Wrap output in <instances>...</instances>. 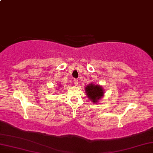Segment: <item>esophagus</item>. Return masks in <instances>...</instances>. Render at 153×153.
Returning <instances> with one entry per match:
<instances>
[{"instance_id":"34e87169","label":"esophagus","mask_w":153,"mask_h":153,"mask_svg":"<svg viewBox=\"0 0 153 153\" xmlns=\"http://www.w3.org/2000/svg\"><path fill=\"white\" fill-rule=\"evenodd\" d=\"M74 84L77 86V85L78 84V79H74Z\"/></svg>"}]
</instances>
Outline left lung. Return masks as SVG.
Instances as JSON below:
<instances>
[{"label":"left lung","mask_w":153,"mask_h":153,"mask_svg":"<svg viewBox=\"0 0 153 153\" xmlns=\"http://www.w3.org/2000/svg\"><path fill=\"white\" fill-rule=\"evenodd\" d=\"M85 91L86 92L87 97L92 102L97 103L100 98L104 95V90L100 85H95L92 83L88 85L85 88Z\"/></svg>","instance_id":"8db88e82"}]
</instances>
